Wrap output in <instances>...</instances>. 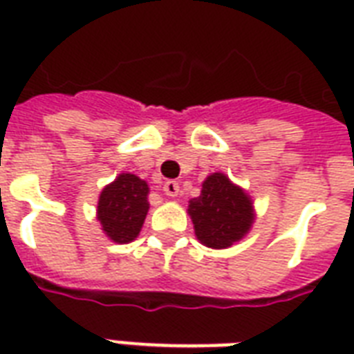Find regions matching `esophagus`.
<instances>
[{
	"mask_svg": "<svg viewBox=\"0 0 354 354\" xmlns=\"http://www.w3.org/2000/svg\"><path fill=\"white\" fill-rule=\"evenodd\" d=\"M163 191H165L167 196H178V193H180V183L174 182V180H169L163 185Z\"/></svg>",
	"mask_w": 354,
	"mask_h": 354,
	"instance_id": "34e87169",
	"label": "esophagus"
}]
</instances>
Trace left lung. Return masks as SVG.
Segmentation results:
<instances>
[{"label": "left lung", "instance_id": "left-lung-1", "mask_svg": "<svg viewBox=\"0 0 354 354\" xmlns=\"http://www.w3.org/2000/svg\"><path fill=\"white\" fill-rule=\"evenodd\" d=\"M194 233L209 248H227L246 235L253 222L252 200L224 174H211L198 198L189 202Z\"/></svg>", "mask_w": 354, "mask_h": 354}]
</instances>
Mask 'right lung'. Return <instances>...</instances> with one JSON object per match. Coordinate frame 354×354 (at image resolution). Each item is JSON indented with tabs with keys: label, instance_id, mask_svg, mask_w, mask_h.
Listing matches in <instances>:
<instances>
[{
	"label": "right lung",
	"instance_id": "1",
	"mask_svg": "<svg viewBox=\"0 0 354 354\" xmlns=\"http://www.w3.org/2000/svg\"><path fill=\"white\" fill-rule=\"evenodd\" d=\"M149 185L133 174H119L102 189L97 218L113 242H130L141 232L149 211Z\"/></svg>",
	"mask_w": 354,
	"mask_h": 354
}]
</instances>
